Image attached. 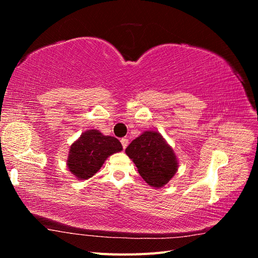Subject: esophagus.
<instances>
[{"mask_svg":"<svg viewBox=\"0 0 258 258\" xmlns=\"http://www.w3.org/2000/svg\"><path fill=\"white\" fill-rule=\"evenodd\" d=\"M120 143H122V146H123V149L125 150V149H126V146H127V145H128V139H126V138L122 139V140H120Z\"/></svg>","mask_w":258,"mask_h":258,"instance_id":"34e87169","label":"esophagus"}]
</instances>
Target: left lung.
Returning <instances> with one entry per match:
<instances>
[{"label": "left lung", "instance_id": "left-lung-1", "mask_svg": "<svg viewBox=\"0 0 258 258\" xmlns=\"http://www.w3.org/2000/svg\"><path fill=\"white\" fill-rule=\"evenodd\" d=\"M125 153L134 162L141 176L154 188L166 185L177 172L176 155L155 131L142 133L126 147Z\"/></svg>", "mask_w": 258, "mask_h": 258}]
</instances>
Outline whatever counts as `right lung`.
I'll return each mask as SVG.
<instances>
[{"label":"right lung","mask_w":258,"mask_h":258,"mask_svg":"<svg viewBox=\"0 0 258 258\" xmlns=\"http://www.w3.org/2000/svg\"><path fill=\"white\" fill-rule=\"evenodd\" d=\"M122 150L117 139L89 130L71 145L67 165L79 179H87L97 173L108 156Z\"/></svg>","instance_id":"add662e5"}]
</instances>
